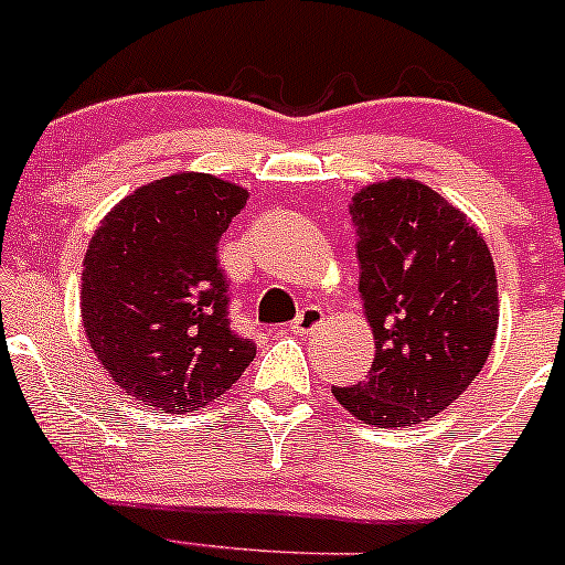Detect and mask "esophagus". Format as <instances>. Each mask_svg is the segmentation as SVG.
<instances>
[{
  "label": "esophagus",
  "instance_id": "34e87169",
  "mask_svg": "<svg viewBox=\"0 0 565 565\" xmlns=\"http://www.w3.org/2000/svg\"><path fill=\"white\" fill-rule=\"evenodd\" d=\"M321 323H323V310L321 307L310 305L296 316V321L290 323V331H294V334H312Z\"/></svg>",
  "mask_w": 565,
  "mask_h": 565
}]
</instances>
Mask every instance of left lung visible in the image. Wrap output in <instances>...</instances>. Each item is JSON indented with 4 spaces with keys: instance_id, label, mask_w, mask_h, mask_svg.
<instances>
[{
    "instance_id": "obj_1",
    "label": "left lung",
    "mask_w": 565,
    "mask_h": 565,
    "mask_svg": "<svg viewBox=\"0 0 565 565\" xmlns=\"http://www.w3.org/2000/svg\"><path fill=\"white\" fill-rule=\"evenodd\" d=\"M359 294L375 337L367 381L334 386L348 413L411 427L449 408L484 367L498 331V277L484 236L416 179L351 201Z\"/></svg>"
}]
</instances>
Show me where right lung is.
Returning <instances> with one entry per match:
<instances>
[{"label":"right lung","mask_w":565,"mask_h":565,"mask_svg":"<svg viewBox=\"0 0 565 565\" xmlns=\"http://www.w3.org/2000/svg\"><path fill=\"white\" fill-rule=\"evenodd\" d=\"M247 190L209 173H173L121 198L92 236L81 318L116 386L162 413H190L228 392L255 342L228 321L217 242Z\"/></svg>","instance_id":"right-lung-1"}]
</instances>
